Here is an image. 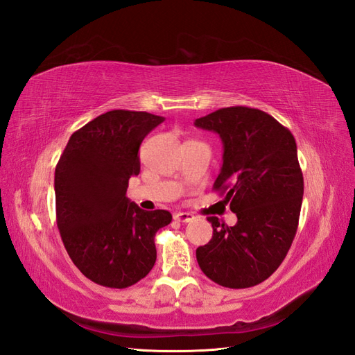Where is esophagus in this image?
I'll return each instance as SVG.
<instances>
[{"mask_svg":"<svg viewBox=\"0 0 355 355\" xmlns=\"http://www.w3.org/2000/svg\"><path fill=\"white\" fill-rule=\"evenodd\" d=\"M193 218H195V216L190 214V212H177V214H174V220L181 221V223H189Z\"/></svg>","mask_w":355,"mask_h":355,"instance_id":"34e87169","label":"esophagus"}]
</instances>
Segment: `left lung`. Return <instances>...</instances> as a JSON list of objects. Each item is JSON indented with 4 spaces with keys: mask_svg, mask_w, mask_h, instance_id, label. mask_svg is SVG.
Wrapping results in <instances>:
<instances>
[{
    "mask_svg": "<svg viewBox=\"0 0 355 355\" xmlns=\"http://www.w3.org/2000/svg\"><path fill=\"white\" fill-rule=\"evenodd\" d=\"M223 141V166L214 183L226 195L235 226L208 217L212 238L196 250L202 272L218 286L248 288L268 279L296 236L303 175L296 139L265 111L227 107L196 119Z\"/></svg>",
    "mask_w": 355,
    "mask_h": 355,
    "instance_id": "8db88e82",
    "label": "left lung"
}]
</instances>
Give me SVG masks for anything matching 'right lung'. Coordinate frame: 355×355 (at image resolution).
I'll list each match as a JSON object with an SVG mask.
<instances>
[{"instance_id": "obj_1", "label": "right lung", "mask_w": 355, "mask_h": 355, "mask_svg": "<svg viewBox=\"0 0 355 355\" xmlns=\"http://www.w3.org/2000/svg\"><path fill=\"white\" fill-rule=\"evenodd\" d=\"M164 120L147 111H107L76 130L59 157V234L78 270L99 286L130 287L155 266V235L172 216L141 209L126 189L139 174L141 143Z\"/></svg>"}]
</instances>
